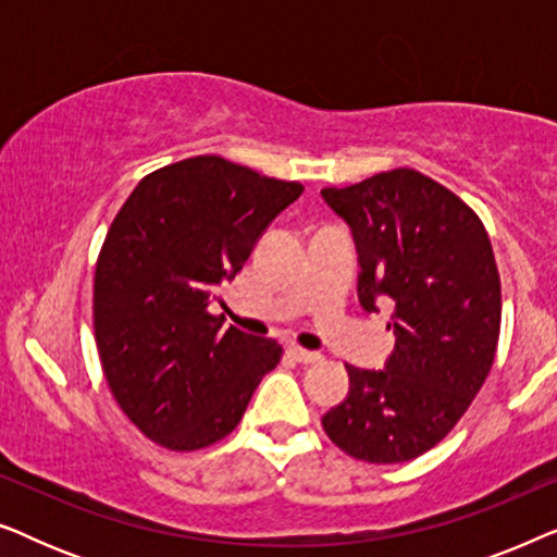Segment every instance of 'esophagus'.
Listing matches in <instances>:
<instances>
[{"mask_svg":"<svg viewBox=\"0 0 557 557\" xmlns=\"http://www.w3.org/2000/svg\"><path fill=\"white\" fill-rule=\"evenodd\" d=\"M292 355L304 364H314V362L324 360V357L319 352H311V349H304V347H292Z\"/></svg>","mask_w":557,"mask_h":557,"instance_id":"esophagus-1","label":"esophagus"}]
</instances>
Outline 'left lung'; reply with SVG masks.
Masks as SVG:
<instances>
[{
    "label": "left lung",
    "mask_w": 557,
    "mask_h": 557,
    "mask_svg": "<svg viewBox=\"0 0 557 557\" xmlns=\"http://www.w3.org/2000/svg\"><path fill=\"white\" fill-rule=\"evenodd\" d=\"M352 227L360 301H391L395 349L385 370L349 372V395L324 413L334 446L368 463H400L444 441L482 391L497 355L502 288L474 210L425 174L400 166L324 187Z\"/></svg>",
    "instance_id": "1"
}]
</instances>
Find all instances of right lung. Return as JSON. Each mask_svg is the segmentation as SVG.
Segmentation results:
<instances>
[{
	"label": "right lung",
	"instance_id": "1",
	"mask_svg": "<svg viewBox=\"0 0 557 557\" xmlns=\"http://www.w3.org/2000/svg\"><path fill=\"white\" fill-rule=\"evenodd\" d=\"M304 193L218 154L147 174L106 233L94 276V332L111 395L157 446L200 451L233 433L284 357L208 311L258 235Z\"/></svg>",
	"mask_w": 557,
	"mask_h": 557
}]
</instances>
